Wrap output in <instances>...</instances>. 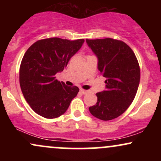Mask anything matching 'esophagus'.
<instances>
[{
  "instance_id": "esophagus-1",
  "label": "esophagus",
  "mask_w": 161,
  "mask_h": 161,
  "mask_svg": "<svg viewBox=\"0 0 161 161\" xmlns=\"http://www.w3.org/2000/svg\"><path fill=\"white\" fill-rule=\"evenodd\" d=\"M80 92L81 93L83 94V95H86V94L88 93V90H84V89H80Z\"/></svg>"
}]
</instances>
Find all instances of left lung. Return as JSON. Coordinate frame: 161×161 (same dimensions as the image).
<instances>
[{
	"mask_svg": "<svg viewBox=\"0 0 161 161\" xmlns=\"http://www.w3.org/2000/svg\"><path fill=\"white\" fill-rule=\"evenodd\" d=\"M97 57V69L106 78V90L96 94L97 101L89 111L108 121L123 114L136 97L140 82V68L132 50L122 41L86 39Z\"/></svg>",
	"mask_w": 161,
	"mask_h": 161,
	"instance_id": "obj_1",
	"label": "left lung"
}]
</instances>
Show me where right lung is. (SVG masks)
Wrapping results in <instances>:
<instances>
[{
	"label": "right lung",
	"mask_w": 161,
	"mask_h": 161,
	"mask_svg": "<svg viewBox=\"0 0 161 161\" xmlns=\"http://www.w3.org/2000/svg\"><path fill=\"white\" fill-rule=\"evenodd\" d=\"M84 42L46 38L35 42L25 53L19 68L20 88L25 101L38 115L47 119L61 116L77 95L78 87L66 86L55 75L64 69Z\"/></svg>",
	"instance_id": "right-lung-1"
}]
</instances>
